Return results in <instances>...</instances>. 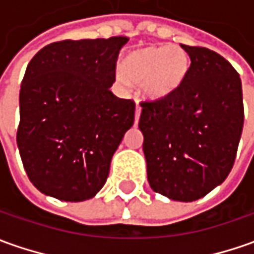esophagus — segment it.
Returning <instances> with one entry per match:
<instances>
[{"mask_svg": "<svg viewBox=\"0 0 254 254\" xmlns=\"http://www.w3.org/2000/svg\"><path fill=\"white\" fill-rule=\"evenodd\" d=\"M140 113H141V108L139 105H136V110H134V121L137 122L139 118H140Z\"/></svg>", "mask_w": 254, "mask_h": 254, "instance_id": "1", "label": "esophagus"}]
</instances>
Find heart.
Instances as JSON below:
<instances>
[{
	"label": "heart",
	"mask_w": 254,
	"mask_h": 254,
	"mask_svg": "<svg viewBox=\"0 0 254 254\" xmlns=\"http://www.w3.org/2000/svg\"><path fill=\"white\" fill-rule=\"evenodd\" d=\"M189 66L185 51L172 46H151L129 53L115 70V82L124 91L134 84L143 98L163 101L182 87Z\"/></svg>",
	"instance_id": "b5f03b06"
}]
</instances>
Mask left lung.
<instances>
[{"mask_svg": "<svg viewBox=\"0 0 254 254\" xmlns=\"http://www.w3.org/2000/svg\"><path fill=\"white\" fill-rule=\"evenodd\" d=\"M181 47L190 58L185 83L167 100L141 103L139 129L151 189L193 201L221 185L235 163L245 120L242 82L220 54Z\"/></svg>", "mask_w": 254, "mask_h": 254, "instance_id": "1", "label": "left lung"}]
</instances>
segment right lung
<instances>
[{"label":"right lung","mask_w":254,"mask_h":254,"mask_svg":"<svg viewBox=\"0 0 254 254\" xmlns=\"http://www.w3.org/2000/svg\"><path fill=\"white\" fill-rule=\"evenodd\" d=\"M127 40L57 41L29 62L16 141L26 174L41 193L83 201L104 186L114 153L134 121L133 101L110 90Z\"/></svg>","instance_id":"1"}]
</instances>
